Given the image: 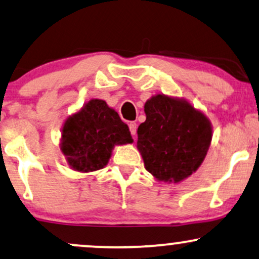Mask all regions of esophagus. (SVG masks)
Listing matches in <instances>:
<instances>
[{"label": "esophagus", "instance_id": "obj_1", "mask_svg": "<svg viewBox=\"0 0 259 259\" xmlns=\"http://www.w3.org/2000/svg\"><path fill=\"white\" fill-rule=\"evenodd\" d=\"M129 129H130V133H132V135H135L136 130H138V124H136L135 121H130Z\"/></svg>", "mask_w": 259, "mask_h": 259}]
</instances>
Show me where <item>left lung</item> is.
Wrapping results in <instances>:
<instances>
[{
	"label": "left lung",
	"instance_id": "1",
	"mask_svg": "<svg viewBox=\"0 0 259 259\" xmlns=\"http://www.w3.org/2000/svg\"><path fill=\"white\" fill-rule=\"evenodd\" d=\"M146 121L138 129V148L155 179L177 183L200 166L212 139L204 113L185 100L155 95L145 105Z\"/></svg>",
	"mask_w": 259,
	"mask_h": 259
}]
</instances>
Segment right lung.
I'll return each instance as SVG.
<instances>
[{"mask_svg":"<svg viewBox=\"0 0 259 259\" xmlns=\"http://www.w3.org/2000/svg\"><path fill=\"white\" fill-rule=\"evenodd\" d=\"M132 142L129 127L104 100H90L62 127V153L73 170L82 172L102 169L114 145Z\"/></svg>","mask_w":259,"mask_h":259,"instance_id":"add662e5","label":"right lung"}]
</instances>
